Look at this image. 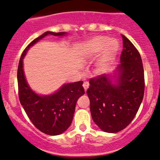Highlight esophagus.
<instances>
[{"instance_id": "1", "label": "esophagus", "mask_w": 160, "mask_h": 160, "mask_svg": "<svg viewBox=\"0 0 160 160\" xmlns=\"http://www.w3.org/2000/svg\"><path fill=\"white\" fill-rule=\"evenodd\" d=\"M83 87H84V89H85V91H87V89L89 87V83L88 82H85L83 83Z\"/></svg>"}]
</instances>
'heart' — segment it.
I'll use <instances>...</instances> for the list:
<instances>
[{"mask_svg":"<svg viewBox=\"0 0 160 160\" xmlns=\"http://www.w3.org/2000/svg\"><path fill=\"white\" fill-rule=\"evenodd\" d=\"M87 51L90 54L95 55L100 53L106 49L108 58H111L118 52L119 44L116 40H111L106 37H94L89 41L86 46Z\"/></svg>","mask_w":160,"mask_h":160,"instance_id":"1","label":"heart"}]
</instances>
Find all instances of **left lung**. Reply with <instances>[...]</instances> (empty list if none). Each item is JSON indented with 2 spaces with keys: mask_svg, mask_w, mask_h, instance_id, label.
Instances as JSON below:
<instances>
[{
  "mask_svg": "<svg viewBox=\"0 0 160 160\" xmlns=\"http://www.w3.org/2000/svg\"><path fill=\"white\" fill-rule=\"evenodd\" d=\"M122 36L121 64L118 66V85L107 75L89 80L87 94L94 123L103 131L117 133L131 123L143 98L144 71L140 52L129 39Z\"/></svg>",
  "mask_w": 160,
  "mask_h": 160,
  "instance_id": "left-lung-1",
  "label": "left lung"
}]
</instances>
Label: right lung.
Returning <instances> with one entry per match:
<instances>
[{
  "instance_id": "1",
  "label": "right lung",
  "mask_w": 160,
  "mask_h": 160,
  "mask_svg": "<svg viewBox=\"0 0 160 160\" xmlns=\"http://www.w3.org/2000/svg\"><path fill=\"white\" fill-rule=\"evenodd\" d=\"M49 34L62 36L66 32H46L25 48L18 65V95L20 104L36 128L46 134L59 135L71 125L75 104L85 90L82 81L64 85L57 92L48 96H39L28 86L23 73V59L30 46Z\"/></svg>"
}]
</instances>
